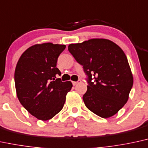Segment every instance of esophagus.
I'll list each match as a JSON object with an SVG mask.
<instances>
[{"label": "esophagus", "instance_id": "esophagus-1", "mask_svg": "<svg viewBox=\"0 0 148 148\" xmlns=\"http://www.w3.org/2000/svg\"><path fill=\"white\" fill-rule=\"evenodd\" d=\"M81 81H80V80H79L78 81H72V84H73V85H76V84H78V83H81Z\"/></svg>", "mask_w": 148, "mask_h": 148}]
</instances>
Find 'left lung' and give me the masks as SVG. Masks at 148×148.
Here are the masks:
<instances>
[{
  "mask_svg": "<svg viewBox=\"0 0 148 148\" xmlns=\"http://www.w3.org/2000/svg\"><path fill=\"white\" fill-rule=\"evenodd\" d=\"M68 50L88 76V90L83 96L85 106L102 118L116 114L127 103L133 85L123 49L108 39L92 38L69 44Z\"/></svg>",
  "mask_w": 148,
  "mask_h": 148,
  "instance_id": "obj_1",
  "label": "left lung"
}]
</instances>
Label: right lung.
<instances>
[{
	"mask_svg": "<svg viewBox=\"0 0 148 148\" xmlns=\"http://www.w3.org/2000/svg\"><path fill=\"white\" fill-rule=\"evenodd\" d=\"M65 45L36 44L23 53L14 73L16 91L21 105L39 120L47 121L63 109L71 81L56 79L58 57Z\"/></svg>",
	"mask_w": 148,
	"mask_h": 148,
	"instance_id": "add662e5",
	"label": "right lung"
}]
</instances>
